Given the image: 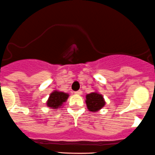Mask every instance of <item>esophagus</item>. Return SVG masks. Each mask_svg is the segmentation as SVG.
Returning <instances> with one entry per match:
<instances>
[{"instance_id":"34e87169","label":"esophagus","mask_w":155,"mask_h":155,"mask_svg":"<svg viewBox=\"0 0 155 155\" xmlns=\"http://www.w3.org/2000/svg\"><path fill=\"white\" fill-rule=\"evenodd\" d=\"M74 94H76V95H81V94H82V91H76V92H74Z\"/></svg>"}]
</instances>
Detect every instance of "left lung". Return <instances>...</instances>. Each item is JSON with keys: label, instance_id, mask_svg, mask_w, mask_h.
Segmentation results:
<instances>
[{"label": "left lung", "instance_id": "8db88e82", "mask_svg": "<svg viewBox=\"0 0 155 155\" xmlns=\"http://www.w3.org/2000/svg\"><path fill=\"white\" fill-rule=\"evenodd\" d=\"M89 111L96 113L101 110L105 106L106 102L104 97L98 91H94L86 95V101H85Z\"/></svg>", "mask_w": 155, "mask_h": 155}]
</instances>
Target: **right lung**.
Listing matches in <instances>:
<instances>
[{
    "mask_svg": "<svg viewBox=\"0 0 155 155\" xmlns=\"http://www.w3.org/2000/svg\"><path fill=\"white\" fill-rule=\"evenodd\" d=\"M68 97L69 94L67 93L54 90L50 94L46 102L47 107L51 109H60L62 107V104L66 102Z\"/></svg>",
    "mask_w": 155,
    "mask_h": 155,
    "instance_id": "right-lung-1",
    "label": "right lung"
}]
</instances>
